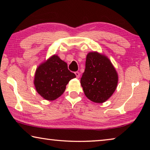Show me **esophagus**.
Wrapping results in <instances>:
<instances>
[{
	"label": "esophagus",
	"instance_id": "1",
	"mask_svg": "<svg viewBox=\"0 0 150 150\" xmlns=\"http://www.w3.org/2000/svg\"><path fill=\"white\" fill-rule=\"evenodd\" d=\"M75 74L76 75V77H77V78H79V77H80V73L79 72L76 71V72H75Z\"/></svg>",
	"mask_w": 150,
	"mask_h": 150
}]
</instances>
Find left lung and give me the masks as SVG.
Instances as JSON below:
<instances>
[{"instance_id": "obj_1", "label": "left lung", "mask_w": 150, "mask_h": 150, "mask_svg": "<svg viewBox=\"0 0 150 150\" xmlns=\"http://www.w3.org/2000/svg\"><path fill=\"white\" fill-rule=\"evenodd\" d=\"M118 81L117 72L107 57L96 52L88 53L81 79L88 99L96 103L105 102L115 91Z\"/></svg>"}]
</instances>
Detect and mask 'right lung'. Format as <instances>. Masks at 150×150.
I'll return each instance as SVG.
<instances>
[{
	"label": "right lung",
	"instance_id": "obj_1",
	"mask_svg": "<svg viewBox=\"0 0 150 150\" xmlns=\"http://www.w3.org/2000/svg\"><path fill=\"white\" fill-rule=\"evenodd\" d=\"M75 77L74 73L68 69L67 63L54 55L37 68L34 83L43 98L54 100L64 93L66 85Z\"/></svg>",
	"mask_w": 150,
	"mask_h": 150
}]
</instances>
